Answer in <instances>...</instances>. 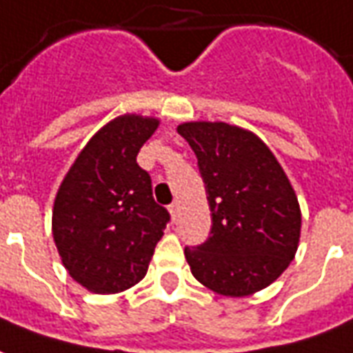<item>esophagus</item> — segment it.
<instances>
[{"instance_id": "esophagus-1", "label": "esophagus", "mask_w": 353, "mask_h": 353, "mask_svg": "<svg viewBox=\"0 0 353 353\" xmlns=\"http://www.w3.org/2000/svg\"><path fill=\"white\" fill-rule=\"evenodd\" d=\"M176 210H179V205H176V203H171V205H169V212L173 216V220H176Z\"/></svg>"}]
</instances>
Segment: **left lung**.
I'll list each match as a JSON object with an SVG mask.
<instances>
[{
    "label": "left lung",
    "mask_w": 353,
    "mask_h": 353,
    "mask_svg": "<svg viewBox=\"0 0 353 353\" xmlns=\"http://www.w3.org/2000/svg\"><path fill=\"white\" fill-rule=\"evenodd\" d=\"M179 133L197 156L210 207V235L186 246L192 274L212 292L244 297L288 269L301 210L272 152L254 133L223 122H188Z\"/></svg>",
    "instance_id": "left-lung-1"
}]
</instances>
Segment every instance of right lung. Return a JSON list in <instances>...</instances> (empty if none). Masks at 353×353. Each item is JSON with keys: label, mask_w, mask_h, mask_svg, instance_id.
Segmentation results:
<instances>
[{"label": "right lung", "mask_w": 353, "mask_h": 353, "mask_svg": "<svg viewBox=\"0 0 353 353\" xmlns=\"http://www.w3.org/2000/svg\"><path fill=\"white\" fill-rule=\"evenodd\" d=\"M156 128L154 118H114L90 139L58 190L54 243L69 274L90 292L118 293L145 279L171 220L137 163Z\"/></svg>", "instance_id": "obj_1"}]
</instances>
